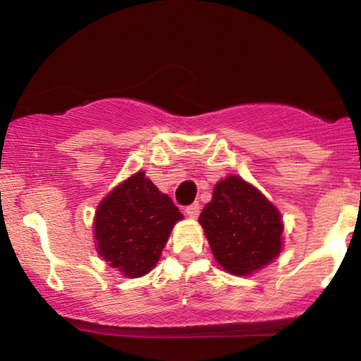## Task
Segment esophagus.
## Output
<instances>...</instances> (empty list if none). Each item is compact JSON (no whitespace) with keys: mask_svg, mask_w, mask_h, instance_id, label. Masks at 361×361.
Segmentation results:
<instances>
[{"mask_svg":"<svg viewBox=\"0 0 361 361\" xmlns=\"http://www.w3.org/2000/svg\"><path fill=\"white\" fill-rule=\"evenodd\" d=\"M186 214H188L190 218H198L200 204L198 203H193V204H190V207H186Z\"/></svg>","mask_w":361,"mask_h":361,"instance_id":"obj_1","label":"esophagus"}]
</instances>
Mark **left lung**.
<instances>
[{"label": "left lung", "instance_id": "1", "mask_svg": "<svg viewBox=\"0 0 361 361\" xmlns=\"http://www.w3.org/2000/svg\"><path fill=\"white\" fill-rule=\"evenodd\" d=\"M198 221L214 259L231 275H252L281 252L280 212L240 176L214 185L212 202Z\"/></svg>", "mask_w": 361, "mask_h": 361}]
</instances>
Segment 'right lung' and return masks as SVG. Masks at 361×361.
Here are the masks:
<instances>
[{"label":"right lung","mask_w":361,"mask_h":361,"mask_svg":"<svg viewBox=\"0 0 361 361\" xmlns=\"http://www.w3.org/2000/svg\"><path fill=\"white\" fill-rule=\"evenodd\" d=\"M183 218L168 195L135 173L98 204L94 214L97 252L121 275L138 278L157 267L168 236Z\"/></svg>","instance_id":"add662e5"}]
</instances>
